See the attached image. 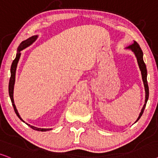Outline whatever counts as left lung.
Instances as JSON below:
<instances>
[{
    "label": "left lung",
    "instance_id": "1",
    "mask_svg": "<svg viewBox=\"0 0 158 158\" xmlns=\"http://www.w3.org/2000/svg\"><path fill=\"white\" fill-rule=\"evenodd\" d=\"M127 49L131 50L132 52H134V55H135L136 59H137V62H138V65L139 67V69L141 71V73H142V81L143 83H144V89H145V101H144V105L143 106V108L141 110V112L139 113V115L138 118L136 119V121H135L137 122L139 121V119L140 118L141 116H142L143 114V112H144L145 106H146L147 102H148V98H149V87H148V81H147V75H148V73H147V68H146V65H145L144 60H143V52L142 50L141 49V48L139 45V44L136 43V42L134 41V43L132 45H129V47L127 48Z\"/></svg>",
    "mask_w": 158,
    "mask_h": 158
}]
</instances>
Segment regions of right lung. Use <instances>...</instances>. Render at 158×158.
Here are the masks:
<instances>
[{
  "mask_svg": "<svg viewBox=\"0 0 158 158\" xmlns=\"http://www.w3.org/2000/svg\"><path fill=\"white\" fill-rule=\"evenodd\" d=\"M37 35H36V36H32V37H29V39L26 40L25 41H23L22 43L20 44L19 46L18 47L17 53H16L15 59L13 60V63H12V64H11V67H10V80H9V85H8V93H9L10 100H11V102H12V106H13V107H14V111H15L16 115H17V116L19 118V119L21 120V121H22L23 122H24V121H23V119L21 118L19 114L18 110L16 108V106H15V104H14V83H15L16 70V67H17V64L19 62V58H20V56H21L20 51H22V50L24 49V48H26L27 47H28L29 45H30L31 44L33 43V42H35V40L37 39ZM27 125H28L30 128H31L32 129L36 130V131H50V130H51L50 129H40V128H37V127H33V126H31L29 124H27Z\"/></svg>",
  "mask_w": 158,
  "mask_h": 158,
  "instance_id": "obj_1",
  "label": "right lung"
}]
</instances>
